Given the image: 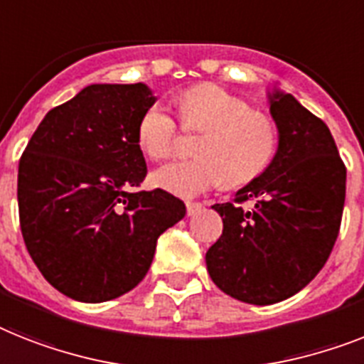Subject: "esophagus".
<instances>
[{"instance_id": "esophagus-1", "label": "esophagus", "mask_w": 364, "mask_h": 364, "mask_svg": "<svg viewBox=\"0 0 364 364\" xmlns=\"http://www.w3.org/2000/svg\"><path fill=\"white\" fill-rule=\"evenodd\" d=\"M186 210H188V215H195V214H199L200 210H203V204L188 200V203H186Z\"/></svg>"}]
</instances>
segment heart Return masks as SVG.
Wrapping results in <instances>:
<instances>
[{"instance_id": "1", "label": "heart", "mask_w": 364, "mask_h": 364, "mask_svg": "<svg viewBox=\"0 0 364 364\" xmlns=\"http://www.w3.org/2000/svg\"><path fill=\"white\" fill-rule=\"evenodd\" d=\"M180 119L189 130H206L197 146L199 160L173 161L156 171V184L180 197H195L219 186L245 184L272 165L277 128L269 117L253 113L247 102L214 83H200L176 98ZM141 149L165 160L178 146V124L164 104H154L137 128Z\"/></svg>"}]
</instances>
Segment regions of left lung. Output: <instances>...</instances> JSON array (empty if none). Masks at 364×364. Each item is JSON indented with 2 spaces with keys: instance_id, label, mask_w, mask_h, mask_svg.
I'll return each mask as SVG.
<instances>
[{
  "instance_id": "1",
  "label": "left lung",
  "mask_w": 364,
  "mask_h": 364,
  "mask_svg": "<svg viewBox=\"0 0 364 364\" xmlns=\"http://www.w3.org/2000/svg\"><path fill=\"white\" fill-rule=\"evenodd\" d=\"M279 145L272 165L214 204L223 234L206 253L219 290L251 305H272L297 294L323 268L341 229L346 167L326 122L292 95L268 92ZM253 200L243 210L239 204Z\"/></svg>"
}]
</instances>
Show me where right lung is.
Instances as JSON below:
<instances>
[{"label":"right lung","mask_w":364,"mask_h":364,"mask_svg":"<svg viewBox=\"0 0 364 364\" xmlns=\"http://www.w3.org/2000/svg\"><path fill=\"white\" fill-rule=\"evenodd\" d=\"M158 100L145 83H92L48 111L18 165L26 247L48 283L83 303L143 281L156 242L186 215L146 176L137 128Z\"/></svg>","instance_id":"1"}]
</instances>
